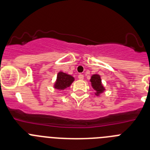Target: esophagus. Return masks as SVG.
<instances>
[{
  "label": "esophagus",
  "instance_id": "obj_1",
  "mask_svg": "<svg viewBox=\"0 0 150 150\" xmlns=\"http://www.w3.org/2000/svg\"><path fill=\"white\" fill-rule=\"evenodd\" d=\"M78 78H79V79H84V75L83 74H79L78 76Z\"/></svg>",
  "mask_w": 150,
  "mask_h": 150
}]
</instances>
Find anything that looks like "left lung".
<instances>
[{
  "label": "left lung",
  "mask_w": 150,
  "mask_h": 150,
  "mask_svg": "<svg viewBox=\"0 0 150 150\" xmlns=\"http://www.w3.org/2000/svg\"><path fill=\"white\" fill-rule=\"evenodd\" d=\"M90 82H91V86L93 88V89L95 91V95L97 96L100 95V94L103 93L105 91L104 86L101 83V79H100V76L98 74H93L91 76L90 79Z\"/></svg>",
  "instance_id": "left-lung-1"
}]
</instances>
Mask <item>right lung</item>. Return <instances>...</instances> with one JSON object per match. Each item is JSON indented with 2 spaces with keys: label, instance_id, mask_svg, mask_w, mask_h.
<instances>
[{
  "label": "right lung",
  "instance_id": "right-lung-1",
  "mask_svg": "<svg viewBox=\"0 0 150 150\" xmlns=\"http://www.w3.org/2000/svg\"><path fill=\"white\" fill-rule=\"evenodd\" d=\"M74 81V76L62 71H59V74H57L56 81L54 84V88L58 90H64L67 87L71 86Z\"/></svg>",
  "mask_w": 150,
  "mask_h": 150
}]
</instances>
